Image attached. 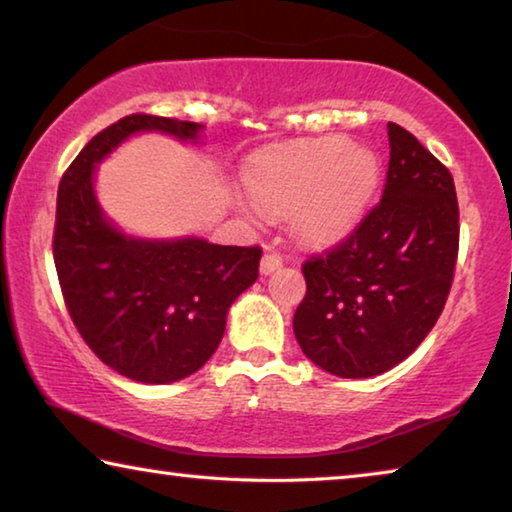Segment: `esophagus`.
Returning <instances> with one entry per match:
<instances>
[{
  "label": "esophagus",
  "instance_id": "esophagus-1",
  "mask_svg": "<svg viewBox=\"0 0 512 512\" xmlns=\"http://www.w3.org/2000/svg\"><path fill=\"white\" fill-rule=\"evenodd\" d=\"M280 266H282V257L280 255H277V253H266L262 257V264H259V271H262V275H271Z\"/></svg>",
  "mask_w": 512,
  "mask_h": 512
}]
</instances>
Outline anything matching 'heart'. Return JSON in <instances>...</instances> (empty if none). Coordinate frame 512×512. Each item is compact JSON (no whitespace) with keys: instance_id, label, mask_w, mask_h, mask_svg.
<instances>
[{"instance_id":"heart-1","label":"heart","mask_w":512,"mask_h":512,"mask_svg":"<svg viewBox=\"0 0 512 512\" xmlns=\"http://www.w3.org/2000/svg\"><path fill=\"white\" fill-rule=\"evenodd\" d=\"M375 153L345 137H316L282 146L246 171V189L266 214H291L309 244H334L361 223L379 185Z\"/></svg>"}]
</instances>
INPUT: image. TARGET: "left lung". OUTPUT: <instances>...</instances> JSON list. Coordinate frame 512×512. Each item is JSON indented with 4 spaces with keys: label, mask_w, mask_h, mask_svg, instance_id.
I'll use <instances>...</instances> for the list:
<instances>
[{
    "label": "left lung",
    "mask_w": 512,
    "mask_h": 512,
    "mask_svg": "<svg viewBox=\"0 0 512 512\" xmlns=\"http://www.w3.org/2000/svg\"><path fill=\"white\" fill-rule=\"evenodd\" d=\"M381 201L341 244L302 264L305 298L293 334L318 368L375 377L424 341L454 282L458 201L443 162L388 121Z\"/></svg>",
    "instance_id": "8db88e82"
}]
</instances>
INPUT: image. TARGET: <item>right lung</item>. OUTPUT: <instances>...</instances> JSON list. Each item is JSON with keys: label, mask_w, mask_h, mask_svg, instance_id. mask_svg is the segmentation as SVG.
<instances>
[{"label": "right lung", "mask_w": 512, "mask_h": 512, "mask_svg": "<svg viewBox=\"0 0 512 512\" xmlns=\"http://www.w3.org/2000/svg\"><path fill=\"white\" fill-rule=\"evenodd\" d=\"M201 128L144 112L121 117L83 146L58 185L54 262L65 307L88 348L142 384H171L205 366L230 305L257 280L262 248L126 237L94 198V164L133 133L196 140Z\"/></svg>", "instance_id": "1"}]
</instances>
